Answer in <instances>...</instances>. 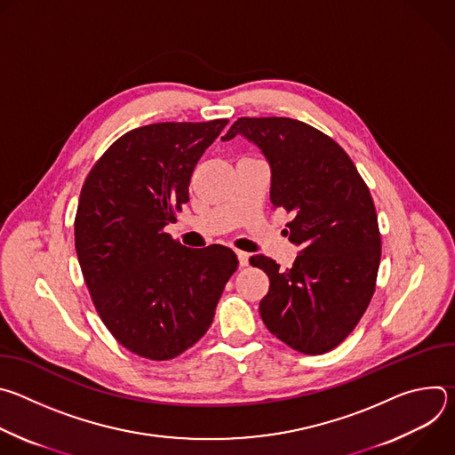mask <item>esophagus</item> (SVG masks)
Returning a JSON list of instances; mask_svg holds the SVG:
<instances>
[{
  "mask_svg": "<svg viewBox=\"0 0 455 455\" xmlns=\"http://www.w3.org/2000/svg\"><path fill=\"white\" fill-rule=\"evenodd\" d=\"M237 259H239V265L241 267H248V259H250V253L248 251H243V250H237Z\"/></svg>",
  "mask_w": 455,
  "mask_h": 455,
  "instance_id": "1",
  "label": "esophagus"
}]
</instances>
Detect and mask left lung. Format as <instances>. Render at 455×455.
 Segmentation results:
<instances>
[{
    "mask_svg": "<svg viewBox=\"0 0 455 455\" xmlns=\"http://www.w3.org/2000/svg\"><path fill=\"white\" fill-rule=\"evenodd\" d=\"M235 135L267 156L270 200L291 212L286 234L300 246L288 270L267 255L250 257L270 279L259 313L291 349L328 353L356 328L376 286L381 239L369 187L333 139L300 120L241 116L221 140Z\"/></svg>",
    "mask_w": 455,
    "mask_h": 455,
    "instance_id": "1",
    "label": "left lung"
}]
</instances>
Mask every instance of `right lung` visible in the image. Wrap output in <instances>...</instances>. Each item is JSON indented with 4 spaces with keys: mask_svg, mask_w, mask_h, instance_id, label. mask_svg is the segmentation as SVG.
<instances>
[{
    "mask_svg": "<svg viewBox=\"0 0 455 455\" xmlns=\"http://www.w3.org/2000/svg\"><path fill=\"white\" fill-rule=\"evenodd\" d=\"M227 118L158 122L122 135L90 171L76 214V250L97 313L132 353L171 360L211 328L237 270L221 244L190 250L164 228Z\"/></svg>",
    "mask_w": 455,
    "mask_h": 455,
    "instance_id": "1",
    "label": "right lung"
}]
</instances>
